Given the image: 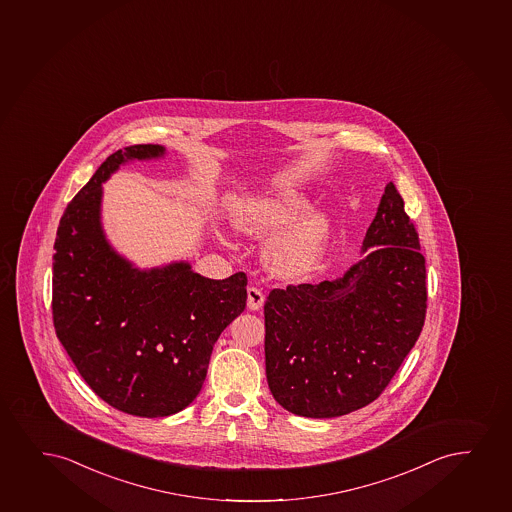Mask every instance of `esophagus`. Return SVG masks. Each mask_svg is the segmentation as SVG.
I'll use <instances>...</instances> for the list:
<instances>
[{"label":"esophagus","mask_w":512,"mask_h":512,"mask_svg":"<svg viewBox=\"0 0 512 512\" xmlns=\"http://www.w3.org/2000/svg\"><path fill=\"white\" fill-rule=\"evenodd\" d=\"M263 305H265V294L258 287H249L247 289V308L259 310Z\"/></svg>","instance_id":"1"}]
</instances>
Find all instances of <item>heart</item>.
<instances>
[{"mask_svg":"<svg viewBox=\"0 0 512 512\" xmlns=\"http://www.w3.org/2000/svg\"><path fill=\"white\" fill-rule=\"evenodd\" d=\"M303 195L294 190L240 201L230 209L235 230L259 237L282 227L305 209ZM329 239V221L324 214H310L277 233L266 246V259L273 272L284 279H305L322 259Z\"/></svg>","mask_w":512,"mask_h":512,"instance_id":"b5f03b06","label":"heart"}]
</instances>
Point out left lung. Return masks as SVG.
I'll use <instances>...</instances> for the list:
<instances>
[{
	"instance_id": "obj_1",
	"label": "left lung",
	"mask_w": 512,
	"mask_h": 512,
	"mask_svg": "<svg viewBox=\"0 0 512 512\" xmlns=\"http://www.w3.org/2000/svg\"><path fill=\"white\" fill-rule=\"evenodd\" d=\"M362 251L341 279L287 285L266 298V379L292 414L330 419L374 402L421 336L426 259L393 182Z\"/></svg>"
}]
</instances>
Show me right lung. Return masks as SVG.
Listing matches in <instances>:
<instances>
[{"label": "right lung", "instance_id": "add662e5", "mask_svg": "<svg viewBox=\"0 0 512 512\" xmlns=\"http://www.w3.org/2000/svg\"><path fill=\"white\" fill-rule=\"evenodd\" d=\"M161 145L107 157L65 207L53 254L55 332L81 377L110 407L166 417L199 395L213 346L246 308V273L201 277L188 263L138 270L105 240L102 183L123 162L154 159Z\"/></svg>", "mask_w": 512, "mask_h": 512}]
</instances>
